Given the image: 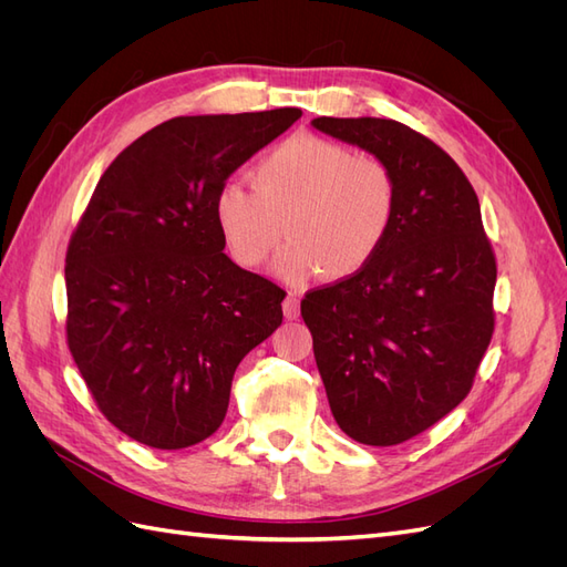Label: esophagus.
Masks as SVG:
<instances>
[{"label":"esophagus","mask_w":567,"mask_h":567,"mask_svg":"<svg viewBox=\"0 0 567 567\" xmlns=\"http://www.w3.org/2000/svg\"><path fill=\"white\" fill-rule=\"evenodd\" d=\"M281 307H284V317H286V319L293 321V319L300 317V300H298L296 296H286V300H284Z\"/></svg>","instance_id":"34e87169"}]
</instances>
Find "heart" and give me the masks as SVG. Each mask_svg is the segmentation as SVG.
<instances>
[{
  "label": "heart",
  "mask_w": 567,
  "mask_h": 567,
  "mask_svg": "<svg viewBox=\"0 0 567 567\" xmlns=\"http://www.w3.org/2000/svg\"><path fill=\"white\" fill-rule=\"evenodd\" d=\"M252 186L227 182L215 221L236 265L262 267L281 241L277 274L300 284L321 269L350 279L373 262L392 231L400 186L392 167L369 153L315 134H296L252 167Z\"/></svg>",
  "instance_id": "heart-1"
}]
</instances>
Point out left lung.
<instances>
[{
	"label": "left lung",
	"mask_w": 567,
	"mask_h": 567,
	"mask_svg": "<svg viewBox=\"0 0 567 567\" xmlns=\"http://www.w3.org/2000/svg\"><path fill=\"white\" fill-rule=\"evenodd\" d=\"M312 125L383 158L400 186L373 262L300 305L340 431L392 447L471 392L494 333L496 257L468 177L435 142L383 117L323 115Z\"/></svg>",
	"instance_id": "1"
}]
</instances>
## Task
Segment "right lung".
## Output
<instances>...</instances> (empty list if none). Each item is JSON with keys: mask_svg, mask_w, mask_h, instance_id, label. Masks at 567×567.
Listing matches in <instances>:
<instances>
[{"mask_svg": "<svg viewBox=\"0 0 567 567\" xmlns=\"http://www.w3.org/2000/svg\"><path fill=\"white\" fill-rule=\"evenodd\" d=\"M302 115H182L109 165L65 252V340L120 433L184 450L227 416L241 359L281 326L286 290L225 255L215 196Z\"/></svg>", "mask_w": 567, "mask_h": 567, "instance_id": "right-lung-1", "label": "right lung"}]
</instances>
